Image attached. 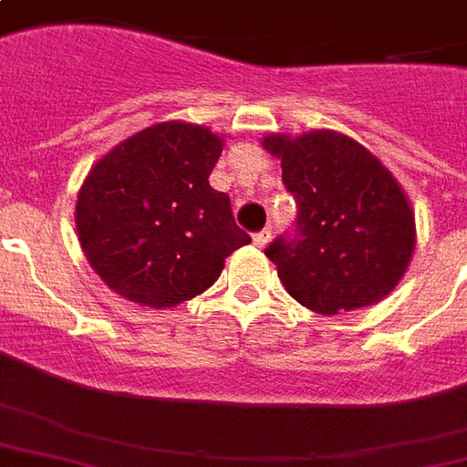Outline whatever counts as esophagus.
<instances>
[{"instance_id":"34e87169","label":"esophagus","mask_w":467,"mask_h":467,"mask_svg":"<svg viewBox=\"0 0 467 467\" xmlns=\"http://www.w3.org/2000/svg\"><path fill=\"white\" fill-rule=\"evenodd\" d=\"M252 240H254V247L264 249V247H266V244H269V240H271V230H269V227H264L262 233H256L254 237H252Z\"/></svg>"}]
</instances>
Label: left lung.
I'll list each match as a JSON object with an SVG mask.
<instances>
[{"mask_svg": "<svg viewBox=\"0 0 467 467\" xmlns=\"http://www.w3.org/2000/svg\"><path fill=\"white\" fill-rule=\"evenodd\" d=\"M262 148L281 160L285 189L298 201L296 237L266 249L285 291L319 315L390 296L417 242L412 205L390 169L337 130L271 133Z\"/></svg>", "mask_w": 467, "mask_h": 467, "instance_id": "8db88e82", "label": "left lung"}]
</instances>
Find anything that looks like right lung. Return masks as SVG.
I'll use <instances>...</instances> for the list:
<instances>
[{
  "label": "right lung",
  "instance_id": "right-lung-1",
  "mask_svg": "<svg viewBox=\"0 0 467 467\" xmlns=\"http://www.w3.org/2000/svg\"><path fill=\"white\" fill-rule=\"evenodd\" d=\"M225 140L164 120L138 130L89 169L77 193V237L97 276L138 306L176 307L218 281L252 242L227 193L208 183Z\"/></svg>",
  "mask_w": 467,
  "mask_h": 467
}]
</instances>
